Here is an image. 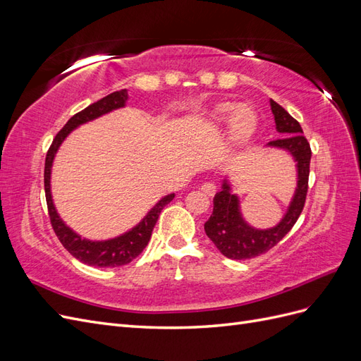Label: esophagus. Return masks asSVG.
Returning <instances> with one entry per match:
<instances>
[{
    "mask_svg": "<svg viewBox=\"0 0 361 361\" xmlns=\"http://www.w3.org/2000/svg\"><path fill=\"white\" fill-rule=\"evenodd\" d=\"M202 191L207 195V197H214L215 192H216L215 183H214V182H204V183L202 185Z\"/></svg>",
    "mask_w": 361,
    "mask_h": 361,
    "instance_id": "obj_1",
    "label": "esophagus"
}]
</instances>
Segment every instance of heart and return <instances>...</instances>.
Masks as SVG:
<instances>
[{"instance_id": "b5f03b06", "label": "heart", "mask_w": 361, "mask_h": 361, "mask_svg": "<svg viewBox=\"0 0 361 361\" xmlns=\"http://www.w3.org/2000/svg\"><path fill=\"white\" fill-rule=\"evenodd\" d=\"M209 123L215 128L228 125V138L232 145L243 146L256 133L257 114L248 104L221 102L212 110Z\"/></svg>"}]
</instances>
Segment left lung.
<instances>
[{"instance_id":"1","label":"left lung","mask_w":361,"mask_h":361,"mask_svg":"<svg viewBox=\"0 0 361 361\" xmlns=\"http://www.w3.org/2000/svg\"><path fill=\"white\" fill-rule=\"evenodd\" d=\"M271 111L274 114L277 133L283 137L269 141L268 147L289 152L297 162V188L279 224L269 228H256L250 226L241 212V202L238 194L232 192V185L223 179L221 190L214 197V211L204 223V232L215 247L228 259L244 260L267 253L277 245L297 223L305 203L309 187L312 150L307 138L302 135L300 123L283 106L269 99Z\"/></svg>"}]
</instances>
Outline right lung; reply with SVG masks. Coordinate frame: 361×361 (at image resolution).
I'll return each instance as SVG.
<instances>
[{
  "mask_svg": "<svg viewBox=\"0 0 361 361\" xmlns=\"http://www.w3.org/2000/svg\"><path fill=\"white\" fill-rule=\"evenodd\" d=\"M128 97L129 96L126 89L114 92L111 94L102 97L101 101L89 105L85 110L80 111L78 114L71 117L69 122L64 125V128L56 135V138H54L45 161V194H47L48 212H49L54 232H56L63 247L66 248L75 259H78L80 262H82V264H87L90 267L114 268V267H122L129 264V262H133L141 251L146 248L152 231H154L164 206L169 204L174 199V194L164 195V197L158 200V203L152 207L143 220H141L137 226H134L133 228H129L128 232L118 235L116 238L105 239V241H92V239L82 238L81 235L72 231V228L61 220V216L56 209V204H54L52 192H51V171H52L54 158H56L61 143L68 138V135L72 133V130L78 126L87 122H92V120L101 117L104 114L118 110V108H123L126 105Z\"/></svg>",
  "mask_w": 361,
  "mask_h": 361,
  "instance_id": "obj_1",
  "label": "right lung"
}]
</instances>
